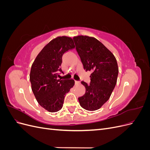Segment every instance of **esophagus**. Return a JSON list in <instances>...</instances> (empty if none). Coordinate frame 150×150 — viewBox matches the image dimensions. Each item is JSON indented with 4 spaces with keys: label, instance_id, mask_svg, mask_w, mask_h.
<instances>
[{
    "label": "esophagus",
    "instance_id": "esophagus-1",
    "mask_svg": "<svg viewBox=\"0 0 150 150\" xmlns=\"http://www.w3.org/2000/svg\"><path fill=\"white\" fill-rule=\"evenodd\" d=\"M79 83H80V81H75V84H76V85L79 84Z\"/></svg>",
    "mask_w": 150,
    "mask_h": 150
}]
</instances>
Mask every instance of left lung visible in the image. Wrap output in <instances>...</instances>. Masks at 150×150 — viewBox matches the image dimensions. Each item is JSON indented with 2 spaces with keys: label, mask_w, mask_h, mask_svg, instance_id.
I'll return each mask as SVG.
<instances>
[{
  "label": "left lung",
  "mask_w": 150,
  "mask_h": 150,
  "mask_svg": "<svg viewBox=\"0 0 150 150\" xmlns=\"http://www.w3.org/2000/svg\"><path fill=\"white\" fill-rule=\"evenodd\" d=\"M76 48L84 69L91 71V83L81 84L86 93L78 98L81 106L88 111L101 108L110 99L118 75L116 57L99 40L87 35H78L73 38Z\"/></svg>",
  "instance_id": "8db88e82"
}]
</instances>
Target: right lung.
Here are the masks:
<instances>
[{"mask_svg":"<svg viewBox=\"0 0 150 150\" xmlns=\"http://www.w3.org/2000/svg\"><path fill=\"white\" fill-rule=\"evenodd\" d=\"M75 47L73 40L59 36L44 47L31 67L30 81L33 92L38 103L51 112L62 108L66 93L74 85L72 79H59L62 72V57L68 50Z\"/></svg>","mask_w":150,"mask_h":150,"instance_id":"1","label":"right lung"}]
</instances>
